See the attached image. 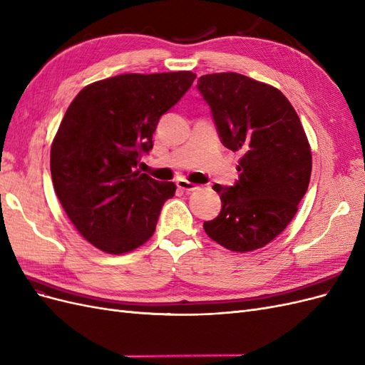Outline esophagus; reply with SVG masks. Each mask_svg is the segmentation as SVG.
<instances>
[{"label":"esophagus","instance_id":"esophagus-1","mask_svg":"<svg viewBox=\"0 0 365 365\" xmlns=\"http://www.w3.org/2000/svg\"><path fill=\"white\" fill-rule=\"evenodd\" d=\"M176 185H178V189L182 190V192H193V190L200 189V187H197L196 184H193V182H190V181H187V180H184V178H180L178 181H176Z\"/></svg>","mask_w":365,"mask_h":365}]
</instances>
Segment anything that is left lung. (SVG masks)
<instances>
[{"label":"left lung","instance_id":"obj_1","mask_svg":"<svg viewBox=\"0 0 365 365\" xmlns=\"http://www.w3.org/2000/svg\"><path fill=\"white\" fill-rule=\"evenodd\" d=\"M222 145L240 152L239 180L215 184L222 210L204 230L236 252L262 248L295 216L312 170V155L295 109L277 88L244 74L216 73L197 79Z\"/></svg>","mask_w":365,"mask_h":365}]
</instances>
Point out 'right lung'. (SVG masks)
I'll return each mask as SVG.
<instances>
[{
	"label": "right lung",
	"instance_id": "1",
	"mask_svg": "<svg viewBox=\"0 0 365 365\" xmlns=\"http://www.w3.org/2000/svg\"><path fill=\"white\" fill-rule=\"evenodd\" d=\"M190 71L120 74L85 86L65 113L50 153L51 180L77 231L123 254L148 242L173 182L135 170L163 114L195 81Z\"/></svg>",
	"mask_w": 365,
	"mask_h": 365
}]
</instances>
